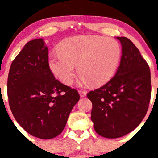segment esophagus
Instances as JSON below:
<instances>
[{
    "mask_svg": "<svg viewBox=\"0 0 158 158\" xmlns=\"http://www.w3.org/2000/svg\"><path fill=\"white\" fill-rule=\"evenodd\" d=\"M79 95H80L81 97H85L86 96L87 92H85V91H79Z\"/></svg>",
    "mask_w": 158,
    "mask_h": 158,
    "instance_id": "1",
    "label": "esophagus"
}]
</instances>
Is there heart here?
I'll use <instances>...</instances> for the list:
<instances>
[{"label": "heart", "instance_id": "b5f03b06", "mask_svg": "<svg viewBox=\"0 0 158 158\" xmlns=\"http://www.w3.org/2000/svg\"><path fill=\"white\" fill-rule=\"evenodd\" d=\"M121 56V46L115 40L80 35L63 41L59 52L49 55L48 63L54 76L64 84L72 83L77 64L80 85L100 86L113 77Z\"/></svg>", "mask_w": 158, "mask_h": 158}]
</instances>
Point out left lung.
<instances>
[{"mask_svg": "<svg viewBox=\"0 0 158 158\" xmlns=\"http://www.w3.org/2000/svg\"><path fill=\"white\" fill-rule=\"evenodd\" d=\"M120 65L114 77L87 97L92 103L91 119L94 129L106 138L125 136L145 116L151 99V72L135 44L125 36Z\"/></svg>", "mask_w": 158, "mask_h": 158, "instance_id": "obj_1", "label": "left lung"}]
</instances>
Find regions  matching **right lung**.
Returning a JSON list of instances; mask_svg holds the SVG:
<instances>
[{
	"instance_id": "1",
	"label": "right lung",
	"mask_w": 158,
	"mask_h": 158,
	"mask_svg": "<svg viewBox=\"0 0 158 158\" xmlns=\"http://www.w3.org/2000/svg\"><path fill=\"white\" fill-rule=\"evenodd\" d=\"M9 105L14 118L27 132L52 139L64 129L77 91L55 79L49 67L44 39L29 41L11 64L7 79Z\"/></svg>"
}]
</instances>
